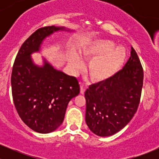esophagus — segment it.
Instances as JSON below:
<instances>
[{"mask_svg":"<svg viewBox=\"0 0 159 159\" xmlns=\"http://www.w3.org/2000/svg\"><path fill=\"white\" fill-rule=\"evenodd\" d=\"M86 90V87L83 84H81V94H84V91Z\"/></svg>","mask_w":159,"mask_h":159,"instance_id":"obj_1","label":"esophagus"}]
</instances>
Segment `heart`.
Returning <instances> with one entry per match:
<instances>
[{"label":"heart","mask_w":159,"mask_h":159,"mask_svg":"<svg viewBox=\"0 0 159 159\" xmlns=\"http://www.w3.org/2000/svg\"><path fill=\"white\" fill-rule=\"evenodd\" d=\"M81 56L91 60L88 67L90 78L94 81H103L113 77L125 63L126 52L122 47H115L109 40H94L84 48ZM70 65L75 72L83 68L84 63L78 54H72Z\"/></svg>","instance_id":"obj_1"}]
</instances>
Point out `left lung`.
I'll use <instances>...</instances> for the list:
<instances>
[{
  "instance_id": "obj_1",
  "label": "left lung",
  "mask_w": 159,
  "mask_h": 159,
  "mask_svg": "<svg viewBox=\"0 0 159 159\" xmlns=\"http://www.w3.org/2000/svg\"><path fill=\"white\" fill-rule=\"evenodd\" d=\"M144 72L137 53L113 77L89 86L84 93L85 121L96 135L106 137L125 127L139 108Z\"/></svg>"
}]
</instances>
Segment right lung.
Here are the masks:
<instances>
[{"instance_id": "1", "label": "right lung", "mask_w": 159, "mask_h": 159, "mask_svg": "<svg viewBox=\"0 0 159 159\" xmlns=\"http://www.w3.org/2000/svg\"><path fill=\"white\" fill-rule=\"evenodd\" d=\"M58 30L66 29L48 26L34 32L19 50L11 74L13 101L19 116L30 129L43 134L62 124L68 102L80 92L76 78L56 70L45 59L43 66H38L30 57L47 37Z\"/></svg>"}]
</instances>
